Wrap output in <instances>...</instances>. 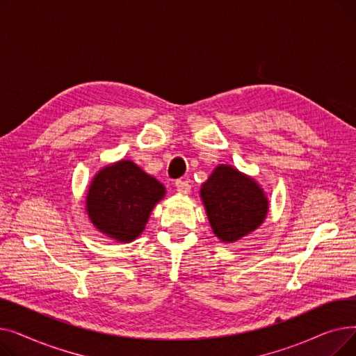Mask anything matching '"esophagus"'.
Here are the masks:
<instances>
[{
    "instance_id": "esophagus-1",
    "label": "esophagus",
    "mask_w": 356,
    "mask_h": 356,
    "mask_svg": "<svg viewBox=\"0 0 356 356\" xmlns=\"http://www.w3.org/2000/svg\"><path fill=\"white\" fill-rule=\"evenodd\" d=\"M176 189H177V192L181 193V195H189V193H191V189H192V186L189 184L188 180H177V181H176Z\"/></svg>"
}]
</instances>
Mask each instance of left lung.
<instances>
[{
	"mask_svg": "<svg viewBox=\"0 0 356 356\" xmlns=\"http://www.w3.org/2000/svg\"><path fill=\"white\" fill-rule=\"evenodd\" d=\"M211 228L222 242H236L258 229L270 203L258 181L229 164H219L200 186Z\"/></svg>",
	"mask_w": 356,
	"mask_h": 356,
	"instance_id": "1",
	"label": "left lung"
}]
</instances>
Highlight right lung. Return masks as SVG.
Returning <instances> with one entry per match:
<instances>
[{"instance_id":"add662e5","label":"right lung","mask_w":356,"mask_h":356,"mask_svg":"<svg viewBox=\"0 0 356 356\" xmlns=\"http://www.w3.org/2000/svg\"><path fill=\"white\" fill-rule=\"evenodd\" d=\"M165 188L131 160L102 167L86 193V213L92 225L108 238L131 242L141 235Z\"/></svg>"}]
</instances>
